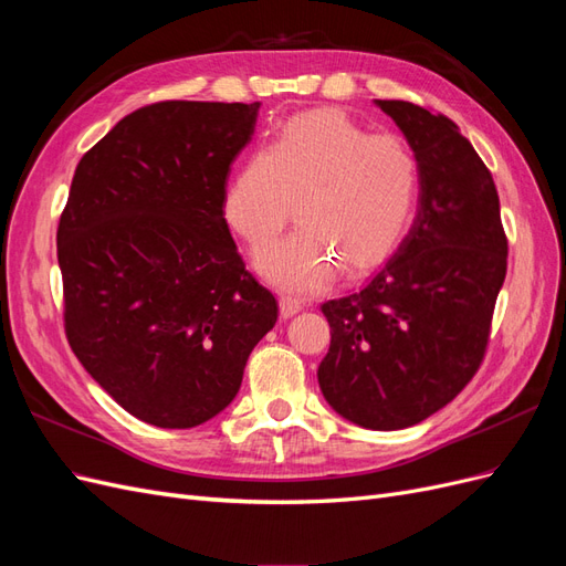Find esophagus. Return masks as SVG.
Listing matches in <instances>:
<instances>
[{"instance_id":"obj_1","label":"esophagus","mask_w":566,"mask_h":566,"mask_svg":"<svg viewBox=\"0 0 566 566\" xmlns=\"http://www.w3.org/2000/svg\"><path fill=\"white\" fill-rule=\"evenodd\" d=\"M279 306H281V316H283V318H290V316L300 314L304 304H302L300 300H293V297H281Z\"/></svg>"}]
</instances>
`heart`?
<instances>
[{
	"label": "heart",
	"instance_id": "b5f03b06",
	"mask_svg": "<svg viewBox=\"0 0 566 566\" xmlns=\"http://www.w3.org/2000/svg\"><path fill=\"white\" fill-rule=\"evenodd\" d=\"M420 167L397 134H368L347 113L290 117L266 148L231 175L221 214L252 250L276 238L300 200V229L256 254V271L293 295L328 287L342 264L373 269L397 250L413 219Z\"/></svg>",
	"mask_w": 566,
	"mask_h": 566
}]
</instances>
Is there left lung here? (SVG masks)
<instances>
[{"mask_svg": "<svg viewBox=\"0 0 566 566\" xmlns=\"http://www.w3.org/2000/svg\"><path fill=\"white\" fill-rule=\"evenodd\" d=\"M413 148L418 214L391 260L356 293L321 306L331 349L318 385L366 430H403L453 401L482 364L507 238L493 177L453 119L375 101Z\"/></svg>", "mask_w": 566, "mask_h": 566, "instance_id": "1", "label": "left lung"}]
</instances>
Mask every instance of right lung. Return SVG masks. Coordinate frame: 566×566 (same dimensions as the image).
<instances>
[{"mask_svg":"<svg viewBox=\"0 0 566 566\" xmlns=\"http://www.w3.org/2000/svg\"><path fill=\"white\" fill-rule=\"evenodd\" d=\"M260 101H160L82 156L59 221L67 345L127 413L188 430L221 413L279 304L221 214Z\"/></svg>","mask_w":566,"mask_h":566,"instance_id":"obj_1","label":"right lung"}]
</instances>
